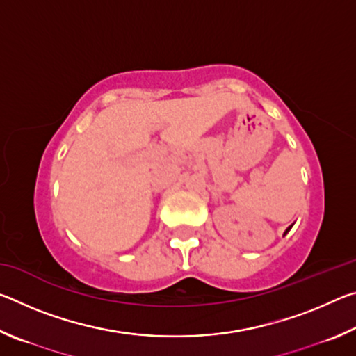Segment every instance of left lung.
I'll use <instances>...</instances> for the list:
<instances>
[{"instance_id": "obj_1", "label": "left lung", "mask_w": 356, "mask_h": 356, "mask_svg": "<svg viewBox=\"0 0 356 356\" xmlns=\"http://www.w3.org/2000/svg\"><path fill=\"white\" fill-rule=\"evenodd\" d=\"M292 226H293V225H291V226H289V227L286 229V231H284V236H286V234H287L289 231H291V229H292Z\"/></svg>"}]
</instances>
